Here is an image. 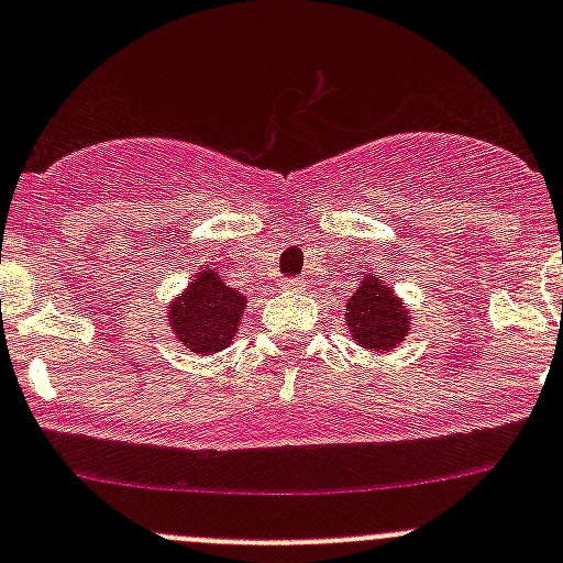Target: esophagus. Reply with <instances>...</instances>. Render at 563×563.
Returning a JSON list of instances; mask_svg holds the SVG:
<instances>
[{"instance_id":"obj_1","label":"esophagus","mask_w":563,"mask_h":563,"mask_svg":"<svg viewBox=\"0 0 563 563\" xmlns=\"http://www.w3.org/2000/svg\"><path fill=\"white\" fill-rule=\"evenodd\" d=\"M280 286L283 288H291V291H297V288H302V280H299V277H283Z\"/></svg>"}]
</instances>
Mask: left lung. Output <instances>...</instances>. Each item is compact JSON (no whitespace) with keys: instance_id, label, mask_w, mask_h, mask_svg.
Returning <instances> with one entry per match:
<instances>
[{"instance_id":"8db88e82","label":"left lung","mask_w":563,"mask_h":563,"mask_svg":"<svg viewBox=\"0 0 563 563\" xmlns=\"http://www.w3.org/2000/svg\"><path fill=\"white\" fill-rule=\"evenodd\" d=\"M345 327L351 340L371 354H389L411 332V310L406 299L378 275L367 272L345 305Z\"/></svg>"}]
</instances>
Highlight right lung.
Listing matches in <instances>:
<instances>
[{
	"label": "right lung",
	"instance_id": "1",
	"mask_svg": "<svg viewBox=\"0 0 563 563\" xmlns=\"http://www.w3.org/2000/svg\"><path fill=\"white\" fill-rule=\"evenodd\" d=\"M247 297L231 288L214 266H201L192 280L168 302L172 334L196 356H214L234 343Z\"/></svg>",
	"mask_w": 563,
	"mask_h": 563
}]
</instances>
